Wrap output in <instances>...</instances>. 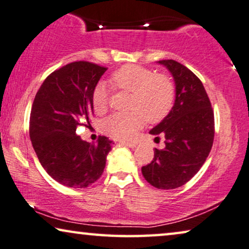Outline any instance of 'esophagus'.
Here are the masks:
<instances>
[{"label": "esophagus", "mask_w": 249, "mask_h": 249, "mask_svg": "<svg viewBox=\"0 0 249 249\" xmlns=\"http://www.w3.org/2000/svg\"><path fill=\"white\" fill-rule=\"evenodd\" d=\"M121 143L127 147H130V148H135L137 146V142H121Z\"/></svg>", "instance_id": "34e87169"}]
</instances>
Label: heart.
Segmentation results:
<instances>
[{
  "instance_id": "obj_1",
  "label": "heart",
  "mask_w": 249,
  "mask_h": 249,
  "mask_svg": "<svg viewBox=\"0 0 249 249\" xmlns=\"http://www.w3.org/2000/svg\"><path fill=\"white\" fill-rule=\"evenodd\" d=\"M113 85L132 93L131 112L112 113L103 119L101 129L117 139H130L145 124L160 121L171 111L175 99L172 81L164 75H157L148 68L128 65L112 75ZM109 92L104 82H99L93 89L92 102L96 112H103L107 107Z\"/></svg>"
}]
</instances>
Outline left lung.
I'll return each instance as SVG.
<instances>
[{"instance_id":"obj_1","label":"left lung","mask_w":249,"mask_h":249,"mask_svg":"<svg viewBox=\"0 0 249 249\" xmlns=\"http://www.w3.org/2000/svg\"><path fill=\"white\" fill-rule=\"evenodd\" d=\"M157 63L173 76L175 100L167 116L149 131L164 135L165 147L155 148L153 160L142 173L153 186L172 190L184 185L202 167L213 143L214 116L202 82L189 68L172 59Z\"/></svg>"}]
</instances>
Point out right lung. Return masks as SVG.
Here are the masks:
<instances>
[{"instance_id": "obj_1", "label": "right lung", "mask_w": 249, "mask_h": 249, "mask_svg": "<svg viewBox=\"0 0 249 249\" xmlns=\"http://www.w3.org/2000/svg\"><path fill=\"white\" fill-rule=\"evenodd\" d=\"M107 68L74 62L53 71L36 94L30 114V139L49 176L65 186L84 189L101 178L112 142L96 143L76 135L93 113L92 94Z\"/></svg>"}]
</instances>
